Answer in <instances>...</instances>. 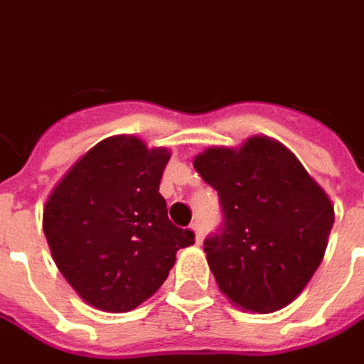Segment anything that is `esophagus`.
Returning a JSON list of instances; mask_svg holds the SVG:
<instances>
[{"mask_svg": "<svg viewBox=\"0 0 364 364\" xmlns=\"http://www.w3.org/2000/svg\"><path fill=\"white\" fill-rule=\"evenodd\" d=\"M190 230L196 234V244H200V242H202V228H200V224H192L190 225Z\"/></svg>", "mask_w": 364, "mask_h": 364, "instance_id": "1", "label": "esophagus"}]
</instances>
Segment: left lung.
<instances>
[{
	"label": "left lung",
	"instance_id": "8db88e82",
	"mask_svg": "<svg viewBox=\"0 0 364 364\" xmlns=\"http://www.w3.org/2000/svg\"><path fill=\"white\" fill-rule=\"evenodd\" d=\"M194 168L220 196L224 222L204 240L220 291L247 311L291 303L325 255L333 204L283 144L254 136L240 150L208 149Z\"/></svg>",
	"mask_w": 364,
	"mask_h": 364
}]
</instances>
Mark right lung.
<instances>
[{"label": "right lung", "instance_id": "1", "mask_svg": "<svg viewBox=\"0 0 364 364\" xmlns=\"http://www.w3.org/2000/svg\"><path fill=\"white\" fill-rule=\"evenodd\" d=\"M170 160L134 136L99 142L65 174L43 210V230L63 277L109 313L139 307L166 282L194 232L168 220L158 186Z\"/></svg>", "mask_w": 364, "mask_h": 364}]
</instances>
